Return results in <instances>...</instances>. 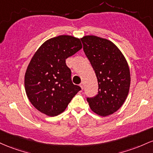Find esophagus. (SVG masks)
<instances>
[{"label":"esophagus","instance_id":"esophagus-1","mask_svg":"<svg viewBox=\"0 0 153 153\" xmlns=\"http://www.w3.org/2000/svg\"><path fill=\"white\" fill-rule=\"evenodd\" d=\"M84 82H81V84H80V87H81V88L82 89V90H83V88H84Z\"/></svg>","mask_w":153,"mask_h":153}]
</instances>
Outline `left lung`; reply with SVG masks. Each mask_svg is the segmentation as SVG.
Instances as JSON below:
<instances>
[{"label":"left lung","mask_w":153,"mask_h":153,"mask_svg":"<svg viewBox=\"0 0 153 153\" xmlns=\"http://www.w3.org/2000/svg\"><path fill=\"white\" fill-rule=\"evenodd\" d=\"M81 40L98 82L97 95L87 100L96 114L109 116L117 111L127 97L131 82L128 63L117 46L108 39L87 35Z\"/></svg>","instance_id":"obj_1"}]
</instances>
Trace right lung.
<instances>
[{"label": "right lung", "mask_w": 153, "mask_h": 153, "mask_svg": "<svg viewBox=\"0 0 153 153\" xmlns=\"http://www.w3.org/2000/svg\"><path fill=\"white\" fill-rule=\"evenodd\" d=\"M82 48L80 39L60 35L46 40L34 54L25 73V87L31 103L41 113L61 114L81 90L72 83L66 59Z\"/></svg>", "instance_id": "obj_1"}]
</instances>
